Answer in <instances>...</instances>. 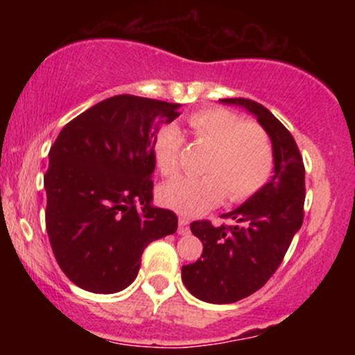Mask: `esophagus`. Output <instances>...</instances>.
Returning <instances> with one entry per match:
<instances>
[{"label": "esophagus", "instance_id": "1", "mask_svg": "<svg viewBox=\"0 0 355 355\" xmlns=\"http://www.w3.org/2000/svg\"><path fill=\"white\" fill-rule=\"evenodd\" d=\"M189 220H187L185 217H180L178 218V234L180 235H185L189 234Z\"/></svg>", "mask_w": 355, "mask_h": 355}]
</instances>
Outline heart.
<instances>
[{"label":"heart","instance_id":"obj_1","mask_svg":"<svg viewBox=\"0 0 355 355\" xmlns=\"http://www.w3.org/2000/svg\"><path fill=\"white\" fill-rule=\"evenodd\" d=\"M193 144L209 148L202 177H182L158 191L164 205L195 215L217 205L223 197L245 202L270 180L275 165L270 133L257 121L245 120L223 107L195 110L187 118ZM185 137L175 123L162 125L153 138L155 164L164 177L182 168Z\"/></svg>","mask_w":355,"mask_h":355}]
</instances>
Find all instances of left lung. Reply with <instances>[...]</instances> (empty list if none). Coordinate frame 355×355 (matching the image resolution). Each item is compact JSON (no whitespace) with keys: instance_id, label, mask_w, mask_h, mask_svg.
<instances>
[{"instance_id":"obj_1","label":"left lung","mask_w":355,"mask_h":355,"mask_svg":"<svg viewBox=\"0 0 355 355\" xmlns=\"http://www.w3.org/2000/svg\"><path fill=\"white\" fill-rule=\"evenodd\" d=\"M222 101L245 107L270 133L275 175L259 193L223 215L237 220V225L191 222L190 230L202 240L203 252L197 262L182 267V280L190 294L210 304L237 302L266 285L302 225L305 202V166L291 132L254 100Z\"/></svg>"}]
</instances>
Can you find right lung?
I'll return each mask as SVG.
<instances>
[{
    "instance_id": "1",
    "label": "right lung",
    "mask_w": 355,
    "mask_h": 355,
    "mask_svg": "<svg viewBox=\"0 0 355 355\" xmlns=\"http://www.w3.org/2000/svg\"><path fill=\"white\" fill-rule=\"evenodd\" d=\"M178 103L116 95L63 126L44 173L46 232L73 284L95 294L123 291L153 240L177 232L172 210L155 209L153 138Z\"/></svg>"
}]
</instances>
